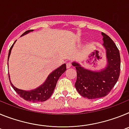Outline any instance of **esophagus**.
Listing matches in <instances>:
<instances>
[{
  "label": "esophagus",
  "instance_id": "obj_1",
  "mask_svg": "<svg viewBox=\"0 0 129 129\" xmlns=\"http://www.w3.org/2000/svg\"><path fill=\"white\" fill-rule=\"evenodd\" d=\"M71 67V63L70 62H67V68H69Z\"/></svg>",
  "mask_w": 129,
  "mask_h": 129
}]
</instances>
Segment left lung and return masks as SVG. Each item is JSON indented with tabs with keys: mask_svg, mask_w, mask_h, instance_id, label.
<instances>
[{
	"mask_svg": "<svg viewBox=\"0 0 129 129\" xmlns=\"http://www.w3.org/2000/svg\"><path fill=\"white\" fill-rule=\"evenodd\" d=\"M103 35V46L106 51L107 64L103 69L96 71L82 67L74 61L77 79L75 87L79 94L88 99L100 98L106 96L117 83L120 73V55L116 44L107 35Z\"/></svg>",
	"mask_w": 129,
	"mask_h": 129,
	"instance_id": "8db88e82",
	"label": "left lung"
}]
</instances>
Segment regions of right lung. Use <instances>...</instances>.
<instances>
[{"instance_id":"add662e5","label":"right lung","mask_w":129,"mask_h":129,"mask_svg":"<svg viewBox=\"0 0 129 129\" xmlns=\"http://www.w3.org/2000/svg\"><path fill=\"white\" fill-rule=\"evenodd\" d=\"M34 31V29L26 31L21 35V37L28 34V33L31 32V31ZM15 42L16 41L13 43V45L11 46L10 50H9L8 62L9 58H10V54H11V50L13 48V45L15 43ZM66 70H67V67H66V64L64 63L62 64L61 67H58L57 69L53 70L52 72H51L46 78V81L41 86L34 90H24L19 89V88H16L12 84L11 80H10V74H8L9 79H10L11 86L13 87L14 90L20 95V98H22L26 101H31V102H43V101H46L50 98L51 95L53 94L55 86H56L58 79H59V77H61V75L66 71Z\"/></svg>"}]
</instances>
